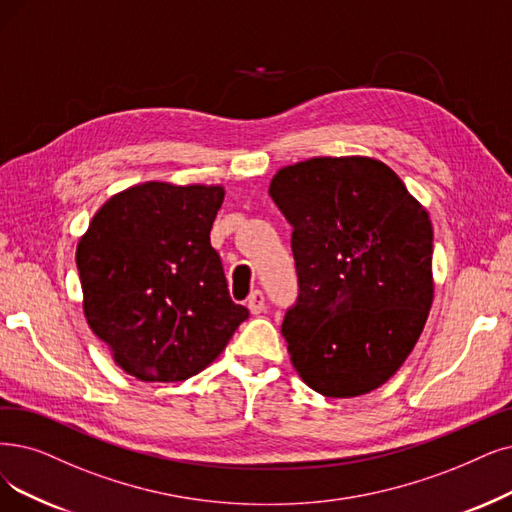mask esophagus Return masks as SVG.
I'll return each mask as SVG.
<instances>
[{"label":"esophagus","instance_id":"1","mask_svg":"<svg viewBox=\"0 0 512 512\" xmlns=\"http://www.w3.org/2000/svg\"><path fill=\"white\" fill-rule=\"evenodd\" d=\"M264 306H267V298L260 290H256L250 298H248V309L252 315H260L264 311Z\"/></svg>","mask_w":512,"mask_h":512}]
</instances>
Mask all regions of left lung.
Wrapping results in <instances>:
<instances>
[{
    "instance_id": "obj_1",
    "label": "left lung",
    "mask_w": 512,
    "mask_h": 512,
    "mask_svg": "<svg viewBox=\"0 0 512 512\" xmlns=\"http://www.w3.org/2000/svg\"><path fill=\"white\" fill-rule=\"evenodd\" d=\"M290 222L296 302L281 334L300 378L357 397L391 378L433 304V224L401 178L367 157H315L269 189Z\"/></svg>"
}]
</instances>
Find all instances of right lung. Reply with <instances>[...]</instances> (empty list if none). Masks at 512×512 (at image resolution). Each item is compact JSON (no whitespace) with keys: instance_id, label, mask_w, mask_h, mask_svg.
Masks as SVG:
<instances>
[{"instance_id":"obj_1","label":"right lung","mask_w":512,"mask_h":512,"mask_svg":"<svg viewBox=\"0 0 512 512\" xmlns=\"http://www.w3.org/2000/svg\"><path fill=\"white\" fill-rule=\"evenodd\" d=\"M222 199V187L145 182L113 195L77 245L88 325L138 380L206 370L250 315L210 245Z\"/></svg>"}]
</instances>
